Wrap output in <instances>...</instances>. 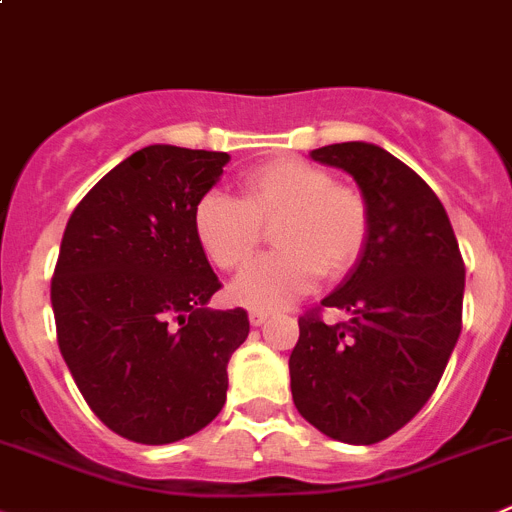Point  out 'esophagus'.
I'll use <instances>...</instances> for the list:
<instances>
[{
  "label": "esophagus",
  "mask_w": 512,
  "mask_h": 512,
  "mask_svg": "<svg viewBox=\"0 0 512 512\" xmlns=\"http://www.w3.org/2000/svg\"><path fill=\"white\" fill-rule=\"evenodd\" d=\"M266 320H269V312H261V309H253V312L248 314V322H251L253 327H261Z\"/></svg>",
  "instance_id": "esophagus-1"
}]
</instances>
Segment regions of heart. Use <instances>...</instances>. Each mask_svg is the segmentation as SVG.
Wrapping results in <instances>:
<instances>
[{
  "label": "heart",
  "instance_id": "obj_1",
  "mask_svg": "<svg viewBox=\"0 0 512 512\" xmlns=\"http://www.w3.org/2000/svg\"><path fill=\"white\" fill-rule=\"evenodd\" d=\"M241 200L210 190L192 208V228L220 271L248 264L264 225L279 251L253 261L231 287L233 302L253 309L292 304L325 279H342L370 243V205L358 187L340 185L317 164L279 157L241 175Z\"/></svg>",
  "mask_w": 512,
  "mask_h": 512
}]
</instances>
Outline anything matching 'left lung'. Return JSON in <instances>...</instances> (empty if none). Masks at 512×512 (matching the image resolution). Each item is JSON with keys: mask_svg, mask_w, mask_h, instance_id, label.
I'll list each match as a JSON object with an SVG mask.
<instances>
[{"mask_svg": "<svg viewBox=\"0 0 512 512\" xmlns=\"http://www.w3.org/2000/svg\"><path fill=\"white\" fill-rule=\"evenodd\" d=\"M312 159L355 177L373 228L360 264L299 317L292 398L327 437L375 444L419 414L447 368L462 332L464 261L444 205L401 159L365 142L327 144ZM325 308L351 317L327 326Z\"/></svg>", "mask_w": 512, "mask_h": 512, "instance_id": "obj_1", "label": "left lung"}]
</instances>
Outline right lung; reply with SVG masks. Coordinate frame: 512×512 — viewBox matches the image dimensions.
<instances>
[{
    "mask_svg": "<svg viewBox=\"0 0 512 512\" xmlns=\"http://www.w3.org/2000/svg\"><path fill=\"white\" fill-rule=\"evenodd\" d=\"M225 152L144 147L75 205L50 281L58 345L93 414L139 444L185 439L220 414L246 309H208L223 284L192 228Z\"/></svg>",
    "mask_w": 512,
    "mask_h": 512,
    "instance_id": "1",
    "label": "right lung"
}]
</instances>
